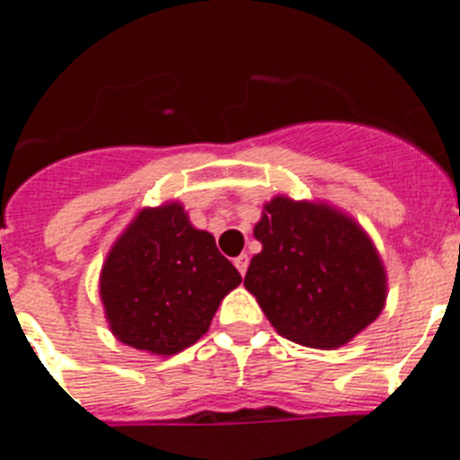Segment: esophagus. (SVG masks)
Returning <instances> with one entry per match:
<instances>
[{
  "instance_id": "34e87169",
  "label": "esophagus",
  "mask_w": 460,
  "mask_h": 460,
  "mask_svg": "<svg viewBox=\"0 0 460 460\" xmlns=\"http://www.w3.org/2000/svg\"><path fill=\"white\" fill-rule=\"evenodd\" d=\"M234 267H237L239 270V274H246V270H249V255L246 253H242V255H237V258H234Z\"/></svg>"
}]
</instances>
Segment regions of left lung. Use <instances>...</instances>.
I'll return each instance as SVG.
<instances>
[{"label":"left lung","instance_id":"1","mask_svg":"<svg viewBox=\"0 0 460 460\" xmlns=\"http://www.w3.org/2000/svg\"><path fill=\"white\" fill-rule=\"evenodd\" d=\"M243 286L280 336L332 350L380 315L385 267L367 233L327 205L274 198L253 230Z\"/></svg>","mask_w":460,"mask_h":460}]
</instances>
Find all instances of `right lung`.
Returning a JSON list of instances; mask_svg holds the SVG:
<instances>
[{
	"instance_id": "add662e5",
	"label": "right lung",
	"mask_w": 460,
	"mask_h": 460,
	"mask_svg": "<svg viewBox=\"0 0 460 460\" xmlns=\"http://www.w3.org/2000/svg\"><path fill=\"white\" fill-rule=\"evenodd\" d=\"M242 283L184 207L142 209L110 251L101 271V299L121 343L174 355L207 334L227 292Z\"/></svg>"
}]
</instances>
